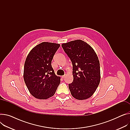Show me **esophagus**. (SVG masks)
Segmentation results:
<instances>
[{"label": "esophagus", "instance_id": "34e87169", "mask_svg": "<svg viewBox=\"0 0 130 130\" xmlns=\"http://www.w3.org/2000/svg\"><path fill=\"white\" fill-rule=\"evenodd\" d=\"M65 76H66V74L62 75V78H64L65 77Z\"/></svg>", "mask_w": 130, "mask_h": 130}]
</instances>
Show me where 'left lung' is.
<instances>
[{"label":"left lung","mask_w":130,"mask_h":130,"mask_svg":"<svg viewBox=\"0 0 130 130\" xmlns=\"http://www.w3.org/2000/svg\"><path fill=\"white\" fill-rule=\"evenodd\" d=\"M73 66V81L69 84L72 96L78 100L91 97L101 80L100 64L92 47L81 39L62 44Z\"/></svg>","instance_id":"left-lung-1"}]
</instances>
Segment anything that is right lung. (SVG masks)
<instances>
[{"mask_svg": "<svg viewBox=\"0 0 130 130\" xmlns=\"http://www.w3.org/2000/svg\"><path fill=\"white\" fill-rule=\"evenodd\" d=\"M60 44L43 42L28 54L24 67L25 83L32 95L46 99L55 94L60 83L52 66V61Z\"/></svg>", "mask_w": 130, "mask_h": 130, "instance_id": "obj_1", "label": "right lung"}]
</instances>
